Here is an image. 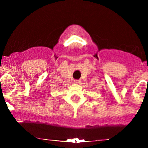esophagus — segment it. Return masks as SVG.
Here are the masks:
<instances>
[{
	"label": "esophagus",
	"instance_id": "1",
	"mask_svg": "<svg viewBox=\"0 0 148 148\" xmlns=\"http://www.w3.org/2000/svg\"><path fill=\"white\" fill-rule=\"evenodd\" d=\"M80 82H81V81H80V80H74V84H79Z\"/></svg>",
	"mask_w": 148,
	"mask_h": 148
}]
</instances>
